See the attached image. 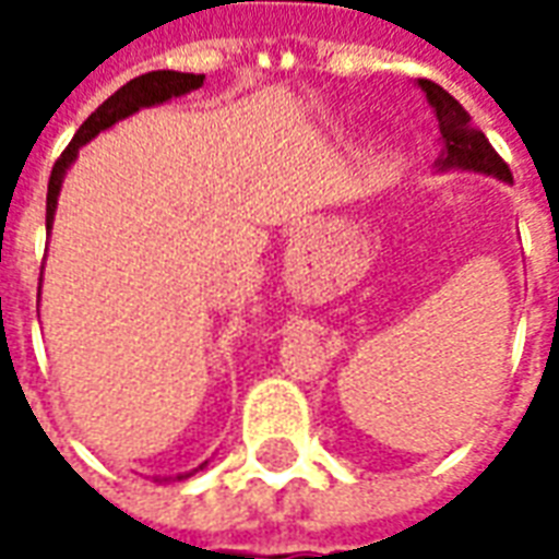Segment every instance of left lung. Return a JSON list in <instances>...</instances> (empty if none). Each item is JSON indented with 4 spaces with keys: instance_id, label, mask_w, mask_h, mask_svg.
Instances as JSON below:
<instances>
[{
    "instance_id": "8db88e82",
    "label": "left lung",
    "mask_w": 559,
    "mask_h": 559,
    "mask_svg": "<svg viewBox=\"0 0 559 559\" xmlns=\"http://www.w3.org/2000/svg\"><path fill=\"white\" fill-rule=\"evenodd\" d=\"M419 86L428 98V107L437 116L440 134H443L445 148L440 167H467V170L491 173V176H500L503 182H512L509 164L497 155V148L488 143L479 128H473L467 110L433 80H419Z\"/></svg>"
}]
</instances>
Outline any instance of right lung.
<instances>
[{
    "label": "right lung",
    "instance_id": "1",
    "mask_svg": "<svg viewBox=\"0 0 559 559\" xmlns=\"http://www.w3.org/2000/svg\"><path fill=\"white\" fill-rule=\"evenodd\" d=\"M203 74H182V71H148V74H140L131 83H126L122 90L114 92L107 102L95 110V114L80 126V131L74 134V140L68 143L66 152L56 158L53 170H50V182H47V230L53 224V212H56V197H59V188H62V176L71 167V160L78 158V148L83 143H90L98 131L110 128L119 119H126L140 107H152V104H164L167 98H176V95H185V92L200 90L203 86ZM197 473V469H194ZM191 473H182L176 479H188Z\"/></svg>",
    "mask_w": 559,
    "mask_h": 559
}]
</instances>
